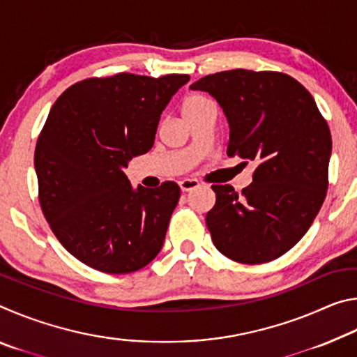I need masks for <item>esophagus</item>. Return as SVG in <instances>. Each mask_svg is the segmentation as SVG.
Returning a JSON list of instances; mask_svg holds the SVG:
<instances>
[{"mask_svg":"<svg viewBox=\"0 0 357 357\" xmlns=\"http://www.w3.org/2000/svg\"><path fill=\"white\" fill-rule=\"evenodd\" d=\"M198 185H200V184H198V181H195V179H183V181H179V187H181V190H183V192L195 190Z\"/></svg>","mask_w":357,"mask_h":357,"instance_id":"esophagus-1","label":"esophagus"}]
</instances>
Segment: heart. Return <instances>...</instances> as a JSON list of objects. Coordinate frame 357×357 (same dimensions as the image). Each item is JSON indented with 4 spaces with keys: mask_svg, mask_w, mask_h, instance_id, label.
I'll list each match as a JSON object with an SVG mask.
<instances>
[{
    "mask_svg": "<svg viewBox=\"0 0 357 357\" xmlns=\"http://www.w3.org/2000/svg\"><path fill=\"white\" fill-rule=\"evenodd\" d=\"M214 107L213 100L204 98L202 94H189L183 102V107H181V112H183V116H189V114L198 113L204 110V108Z\"/></svg>",
    "mask_w": 357,
    "mask_h": 357,
    "instance_id": "obj_1",
    "label": "heart"
}]
</instances>
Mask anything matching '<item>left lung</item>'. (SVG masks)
Returning <instances> with one entry per match:
<instances>
[{
	"mask_svg": "<svg viewBox=\"0 0 357 357\" xmlns=\"http://www.w3.org/2000/svg\"><path fill=\"white\" fill-rule=\"evenodd\" d=\"M190 89L217 100L228 121V155L257 162L253 183L213 185L206 225L217 250L244 264L288 252L315 220L328 190L332 140L312 94L280 72L234 69Z\"/></svg>",
	"mask_w": 357,
	"mask_h": 357,
	"instance_id": "1",
	"label": "left lung"
}]
</instances>
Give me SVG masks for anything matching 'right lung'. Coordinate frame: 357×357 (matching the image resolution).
<instances>
[{"label":"right lung","mask_w":357,"mask_h":357,"mask_svg":"<svg viewBox=\"0 0 357 357\" xmlns=\"http://www.w3.org/2000/svg\"><path fill=\"white\" fill-rule=\"evenodd\" d=\"M189 75L88 78L59 96L36 144L42 213L70 255L107 274H129L164 245L176 183L132 187V157L153 148L162 112Z\"/></svg>","instance_id":"1"}]
</instances>
